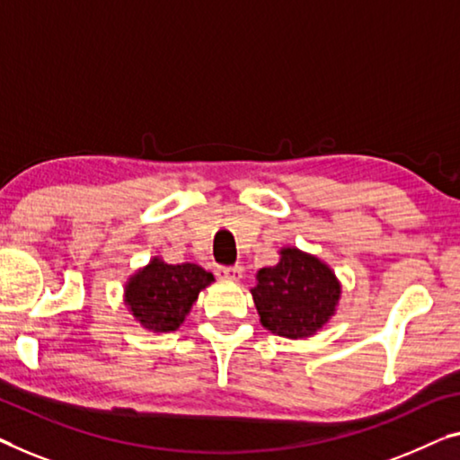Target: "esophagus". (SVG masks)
Here are the masks:
<instances>
[{
  "label": "esophagus",
  "instance_id": "1",
  "mask_svg": "<svg viewBox=\"0 0 460 460\" xmlns=\"http://www.w3.org/2000/svg\"><path fill=\"white\" fill-rule=\"evenodd\" d=\"M217 274L221 279H229V280H242V274H243V270H242V266H221V269L217 270Z\"/></svg>",
  "mask_w": 460,
  "mask_h": 460
}]
</instances>
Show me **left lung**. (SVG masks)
Masks as SVG:
<instances>
[{"label":"left lung","instance_id":"obj_1","mask_svg":"<svg viewBox=\"0 0 460 460\" xmlns=\"http://www.w3.org/2000/svg\"><path fill=\"white\" fill-rule=\"evenodd\" d=\"M253 304L266 331L285 339L316 334L334 314L341 285L316 256L297 248L280 250L277 266L258 270Z\"/></svg>","mask_w":460,"mask_h":460}]
</instances>
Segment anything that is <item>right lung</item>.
<instances>
[{
  "instance_id": "add662e5",
  "label": "right lung",
  "mask_w": 460,
  "mask_h": 460,
  "mask_svg": "<svg viewBox=\"0 0 460 460\" xmlns=\"http://www.w3.org/2000/svg\"><path fill=\"white\" fill-rule=\"evenodd\" d=\"M212 280L215 277L198 264H164L155 258L129 279L126 304L144 328L171 332L181 326L198 293Z\"/></svg>"
}]
</instances>
